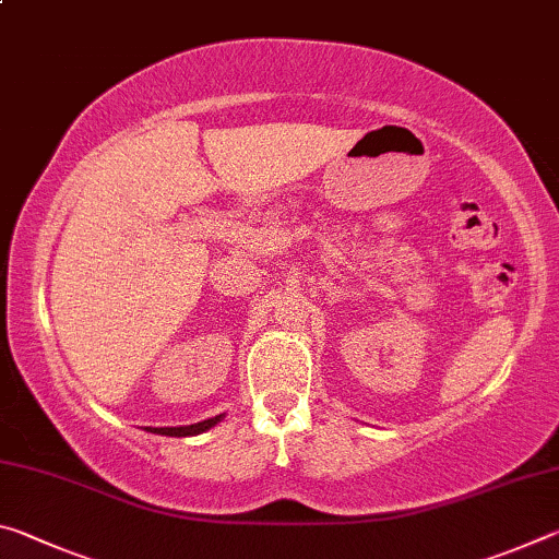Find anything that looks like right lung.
I'll return each instance as SVG.
<instances>
[{"label":"right lung","instance_id":"right-lung-1","mask_svg":"<svg viewBox=\"0 0 559 559\" xmlns=\"http://www.w3.org/2000/svg\"><path fill=\"white\" fill-rule=\"evenodd\" d=\"M224 419V414H216L212 419L197 421V424H187V427H147L150 433H159V437H197V433L210 431Z\"/></svg>","mask_w":559,"mask_h":559}]
</instances>
